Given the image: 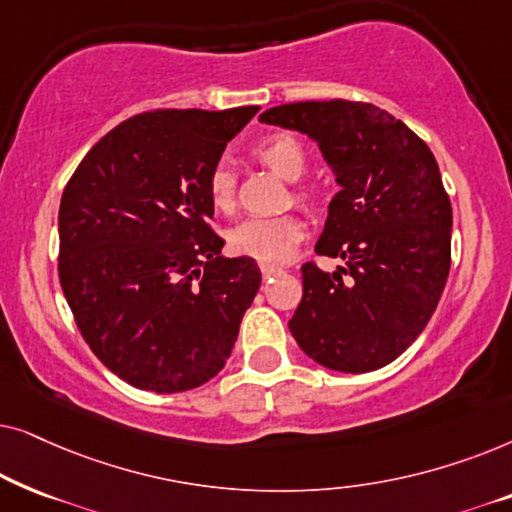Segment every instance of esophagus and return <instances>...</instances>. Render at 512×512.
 I'll return each instance as SVG.
<instances>
[{
	"label": "esophagus",
	"mask_w": 512,
	"mask_h": 512,
	"mask_svg": "<svg viewBox=\"0 0 512 512\" xmlns=\"http://www.w3.org/2000/svg\"><path fill=\"white\" fill-rule=\"evenodd\" d=\"M282 268L279 265H270V263H261V275L268 279V277H275V275H282Z\"/></svg>",
	"instance_id": "esophagus-1"
}]
</instances>
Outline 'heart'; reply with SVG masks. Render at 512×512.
<instances>
[{
  "mask_svg": "<svg viewBox=\"0 0 512 512\" xmlns=\"http://www.w3.org/2000/svg\"><path fill=\"white\" fill-rule=\"evenodd\" d=\"M254 156L286 181H296L305 170V146L289 132H275L254 146ZM207 195L216 212H230L235 202V177L226 163H219L207 179ZM296 200L314 205L319 191L314 186H300ZM305 221L296 214L282 216H256L244 219L228 233V247L237 256H249L261 263H284L293 256L298 244L305 240Z\"/></svg>",
  "mask_w": 512,
  "mask_h": 512,
  "instance_id": "b5f03b06",
  "label": "heart"
}]
</instances>
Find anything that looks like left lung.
<instances>
[{
    "label": "left lung",
    "mask_w": 512,
    "mask_h": 512,
    "mask_svg": "<svg viewBox=\"0 0 512 512\" xmlns=\"http://www.w3.org/2000/svg\"><path fill=\"white\" fill-rule=\"evenodd\" d=\"M258 121L314 139L340 186L314 251L342 265L300 268L291 335L340 373L387 366L429 324L450 275L452 205L436 158L408 125L368 102L279 104Z\"/></svg>",
    "instance_id": "left-lung-1"
}]
</instances>
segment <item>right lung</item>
<instances>
[{
	"label": "right lung",
	"instance_id": "1",
	"mask_svg": "<svg viewBox=\"0 0 512 512\" xmlns=\"http://www.w3.org/2000/svg\"><path fill=\"white\" fill-rule=\"evenodd\" d=\"M258 107L158 109L107 132L60 200V284L93 354L174 394L226 366L261 270L221 256L207 179Z\"/></svg>",
	"mask_w": 512,
	"mask_h": 512
}]
</instances>
